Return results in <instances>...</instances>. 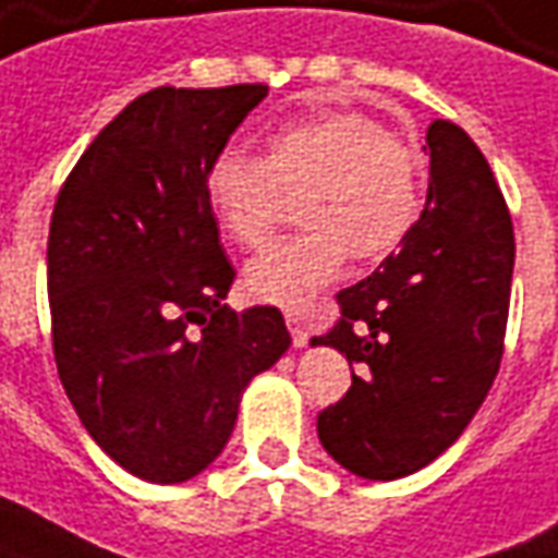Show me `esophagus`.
Masks as SVG:
<instances>
[{
	"mask_svg": "<svg viewBox=\"0 0 558 558\" xmlns=\"http://www.w3.org/2000/svg\"><path fill=\"white\" fill-rule=\"evenodd\" d=\"M287 327H290V336H293L295 348H308V329L302 324V317L299 314H287Z\"/></svg>",
	"mask_w": 558,
	"mask_h": 558,
	"instance_id": "esophagus-1",
	"label": "esophagus"
}]
</instances>
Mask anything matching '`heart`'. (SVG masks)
Segmentation results:
<instances>
[{"mask_svg":"<svg viewBox=\"0 0 558 558\" xmlns=\"http://www.w3.org/2000/svg\"><path fill=\"white\" fill-rule=\"evenodd\" d=\"M302 229L275 241L244 271L247 293L283 311H305L348 263L388 256L415 229L424 204L422 158L403 136L354 109L280 124L265 155L222 149L204 177L219 229L259 247L278 222L283 195H298Z\"/></svg>","mask_w":558,"mask_h":558,"instance_id":"1","label":"heart"}]
</instances>
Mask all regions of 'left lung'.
<instances>
[{
	"label": "left lung",
	"instance_id": "left-lung-1",
	"mask_svg": "<svg viewBox=\"0 0 558 558\" xmlns=\"http://www.w3.org/2000/svg\"><path fill=\"white\" fill-rule=\"evenodd\" d=\"M424 210L397 253L339 293L342 320L311 344L348 357L351 388L317 437L363 480L427 468L464 434L498 375L513 222L486 155L458 124L427 128Z\"/></svg>",
	"mask_w": 558,
	"mask_h": 558
}]
</instances>
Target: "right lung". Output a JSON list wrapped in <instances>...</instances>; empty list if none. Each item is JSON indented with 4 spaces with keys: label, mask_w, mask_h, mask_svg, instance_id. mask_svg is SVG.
<instances>
[{
    "label": "right lung",
    "mask_w": 558,
    "mask_h": 558,
    "mask_svg": "<svg viewBox=\"0 0 558 558\" xmlns=\"http://www.w3.org/2000/svg\"><path fill=\"white\" fill-rule=\"evenodd\" d=\"M265 85L155 88L90 143L57 195L48 302L60 381L116 464L185 483L226 449L247 385L290 348L271 305L229 311L204 177Z\"/></svg>",
    "instance_id": "right-lung-1"
}]
</instances>
